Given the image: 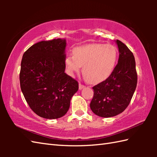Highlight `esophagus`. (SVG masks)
Segmentation results:
<instances>
[{
    "label": "esophagus",
    "mask_w": 157,
    "mask_h": 157,
    "mask_svg": "<svg viewBox=\"0 0 157 157\" xmlns=\"http://www.w3.org/2000/svg\"><path fill=\"white\" fill-rule=\"evenodd\" d=\"M85 87V86L84 85H83V84H82L81 83H79V90H82V89H83Z\"/></svg>",
    "instance_id": "obj_1"
}]
</instances>
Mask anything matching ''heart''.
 Instances as JSON below:
<instances>
[{
	"label": "heart",
	"instance_id": "b5f03b06",
	"mask_svg": "<svg viewBox=\"0 0 157 157\" xmlns=\"http://www.w3.org/2000/svg\"><path fill=\"white\" fill-rule=\"evenodd\" d=\"M73 56L67 55L65 66L67 74L73 76L80 71L92 84L105 81L114 70L118 51L113 44L93 43L73 49Z\"/></svg>",
	"mask_w": 157,
	"mask_h": 157
}]
</instances>
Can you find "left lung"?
Segmentation results:
<instances>
[{"label":"left lung","instance_id":"obj_1","mask_svg":"<svg viewBox=\"0 0 157 157\" xmlns=\"http://www.w3.org/2000/svg\"><path fill=\"white\" fill-rule=\"evenodd\" d=\"M119 56L113 71L106 80L94 86L90 109L95 115L111 117L128 107L137 86V72L134 56L125 44L119 40Z\"/></svg>","mask_w":157,"mask_h":157}]
</instances>
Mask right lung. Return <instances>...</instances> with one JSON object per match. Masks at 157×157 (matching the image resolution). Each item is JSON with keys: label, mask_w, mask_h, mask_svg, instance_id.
<instances>
[{"label": "right lung", "mask_w": 157, "mask_h": 157, "mask_svg": "<svg viewBox=\"0 0 157 157\" xmlns=\"http://www.w3.org/2000/svg\"><path fill=\"white\" fill-rule=\"evenodd\" d=\"M65 39L41 41L23 55L19 81L26 102L36 115L54 119L68 111L78 83L65 73Z\"/></svg>", "instance_id": "add662e5"}]
</instances>
